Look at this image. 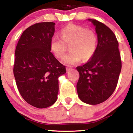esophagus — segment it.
I'll use <instances>...</instances> for the list:
<instances>
[{"mask_svg":"<svg viewBox=\"0 0 133 133\" xmlns=\"http://www.w3.org/2000/svg\"><path fill=\"white\" fill-rule=\"evenodd\" d=\"M72 69V67H70V66H68V67H66V70L67 71H69V70H70Z\"/></svg>","mask_w":133,"mask_h":133,"instance_id":"obj_1","label":"esophagus"}]
</instances>
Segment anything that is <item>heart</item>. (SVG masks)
<instances>
[{
    "mask_svg": "<svg viewBox=\"0 0 133 133\" xmlns=\"http://www.w3.org/2000/svg\"><path fill=\"white\" fill-rule=\"evenodd\" d=\"M61 37H52L50 50L56 58H61L65 55L70 45L71 50L62 59L65 64L74 65L90 60L95 55L97 47V37L95 32L86 29L78 25L70 24L61 31Z\"/></svg>",
    "mask_w": 133,
    "mask_h": 133,
    "instance_id": "obj_1",
    "label": "heart"
}]
</instances>
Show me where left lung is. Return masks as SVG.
<instances>
[{"instance_id": "1", "label": "left lung", "mask_w": 133, "mask_h": 133, "mask_svg": "<svg viewBox=\"0 0 133 133\" xmlns=\"http://www.w3.org/2000/svg\"><path fill=\"white\" fill-rule=\"evenodd\" d=\"M88 20L95 27L97 45L93 56L83 65L77 67L80 74L77 91L82 101L96 105L106 101L115 91L122 61L113 32L99 21Z\"/></svg>"}]
</instances>
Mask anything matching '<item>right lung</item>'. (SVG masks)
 <instances>
[{
  "instance_id": "right-lung-1",
  "label": "right lung",
  "mask_w": 133,
  "mask_h": 133,
  "mask_svg": "<svg viewBox=\"0 0 133 133\" xmlns=\"http://www.w3.org/2000/svg\"><path fill=\"white\" fill-rule=\"evenodd\" d=\"M55 23H39L22 34L15 50L13 74L18 91L30 105L43 109L58 99V78L66 72L50 50Z\"/></svg>"
}]
</instances>
